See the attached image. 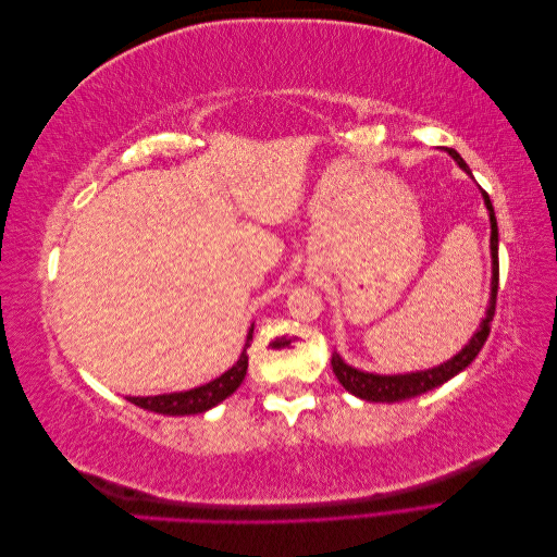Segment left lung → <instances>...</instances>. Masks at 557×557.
Listing matches in <instances>:
<instances>
[{"mask_svg":"<svg viewBox=\"0 0 557 557\" xmlns=\"http://www.w3.org/2000/svg\"><path fill=\"white\" fill-rule=\"evenodd\" d=\"M448 156L458 162L467 174L469 166L467 162L460 158L458 150L446 148ZM483 193V201H485V209L491 213V256H493V281H491V301H487V311L485 318L481 320L479 330L471 336L469 344L458 352V356H453L450 360H446L440 367H432L425 369V372H411V374H393V376H383V374H369V372H360V369L350 367L342 360L339 352H332V372L334 376L339 379V383L346 387L350 395H356L364 401H385V404H393V401H401V399H411L423 395L432 387L442 385L446 381H450L453 376H458L462 369H467L474 358L479 356V350L483 348L487 334H491V323H493V315H495V301H497V285H499V232H497V218H495V209H493V201L487 197L485 190Z\"/></svg>","mask_w":557,"mask_h":557,"instance_id":"left-lung-1","label":"left lung"}]
</instances>
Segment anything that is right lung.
<instances>
[{
  "mask_svg": "<svg viewBox=\"0 0 557 557\" xmlns=\"http://www.w3.org/2000/svg\"><path fill=\"white\" fill-rule=\"evenodd\" d=\"M250 342H252V325L248 330L246 344H244V350H242L237 364L207 385L193 387V391H185V393H170V395H156V397H127V399L132 404H137V407H141V409L164 413V416L205 413V411L213 409L215 404L227 399L242 385V381L246 376V369H248V352L246 350H248Z\"/></svg>",
  "mask_w": 557,
  "mask_h": 557,
  "instance_id": "obj_1",
  "label": "right lung"
}]
</instances>
